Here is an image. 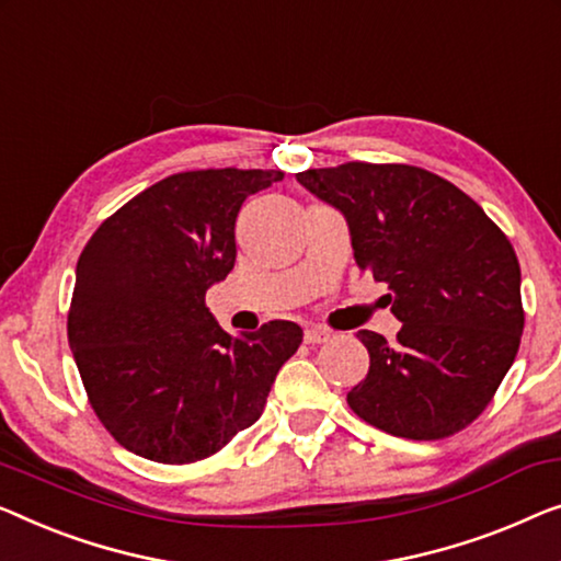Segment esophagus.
<instances>
[{"label":"esophagus","mask_w":561,"mask_h":561,"mask_svg":"<svg viewBox=\"0 0 561 561\" xmlns=\"http://www.w3.org/2000/svg\"><path fill=\"white\" fill-rule=\"evenodd\" d=\"M331 339V331L321 329V327H313V329H306V341L308 344H323V341Z\"/></svg>","instance_id":"34e87169"}]
</instances>
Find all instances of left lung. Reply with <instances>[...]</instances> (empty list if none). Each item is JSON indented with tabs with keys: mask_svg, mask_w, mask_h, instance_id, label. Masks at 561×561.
I'll return each instance as SVG.
<instances>
[{
	"mask_svg": "<svg viewBox=\"0 0 561 561\" xmlns=\"http://www.w3.org/2000/svg\"><path fill=\"white\" fill-rule=\"evenodd\" d=\"M296 180L346 217L356 265L387 283L402 321L394 344L356 334L369 371L348 408L408 440L460 433L489 408L522 341V267L508 238L466 192L420 167L348 161Z\"/></svg>",
	"mask_w": 561,
	"mask_h": 561,
	"instance_id": "1",
	"label": "left lung"
}]
</instances>
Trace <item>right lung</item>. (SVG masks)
<instances>
[{
	"label": "right lung",
	"instance_id": "add662e5",
	"mask_svg": "<svg viewBox=\"0 0 561 561\" xmlns=\"http://www.w3.org/2000/svg\"><path fill=\"white\" fill-rule=\"evenodd\" d=\"M278 169H199L136 194L88 240L68 341L91 408L136 456L182 466L215 456L263 415L304 341L294 321L230 336L205 306L227 278L234 220Z\"/></svg>",
	"mask_w": 561,
	"mask_h": 561
}]
</instances>
